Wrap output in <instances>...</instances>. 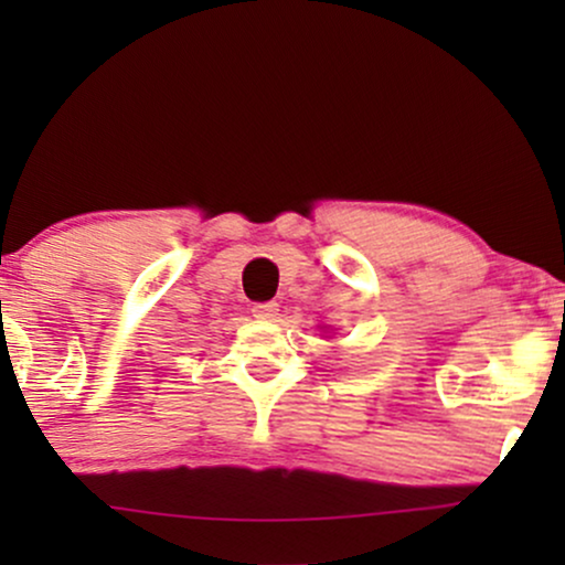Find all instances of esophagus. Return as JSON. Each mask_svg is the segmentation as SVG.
I'll return each instance as SVG.
<instances>
[{"label":"esophagus","mask_w":565,"mask_h":565,"mask_svg":"<svg viewBox=\"0 0 565 565\" xmlns=\"http://www.w3.org/2000/svg\"><path fill=\"white\" fill-rule=\"evenodd\" d=\"M277 311H280V306L275 303V300H267V303H254L252 306V313L257 316V319H265V321H273Z\"/></svg>","instance_id":"34e87169"}]
</instances>
